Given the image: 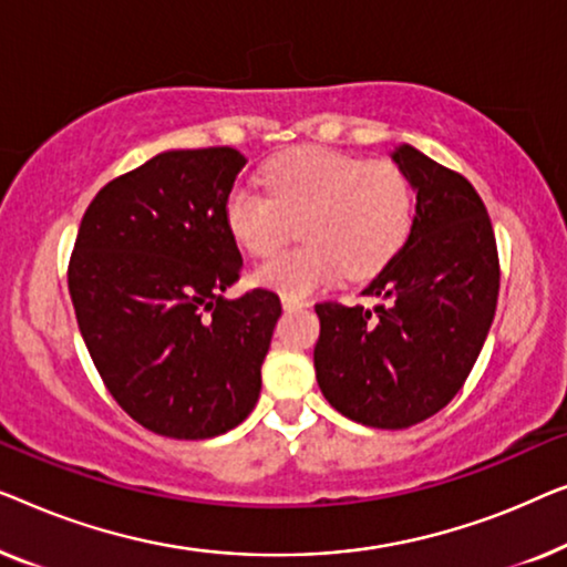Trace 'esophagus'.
<instances>
[{
	"mask_svg": "<svg viewBox=\"0 0 567 567\" xmlns=\"http://www.w3.org/2000/svg\"><path fill=\"white\" fill-rule=\"evenodd\" d=\"M308 300L306 298H295V295H282V308L285 310H298V308H306Z\"/></svg>",
	"mask_w": 567,
	"mask_h": 567,
	"instance_id": "34e87169",
	"label": "esophagus"
}]
</instances>
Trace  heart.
Here are the masks:
<instances>
[{
  "label": "heart",
  "mask_w": 567,
  "mask_h": 567,
  "mask_svg": "<svg viewBox=\"0 0 567 567\" xmlns=\"http://www.w3.org/2000/svg\"><path fill=\"white\" fill-rule=\"evenodd\" d=\"M267 193L230 189L226 226L254 257H269L300 223L306 244L254 269V282L308 295L341 275H378L401 251L413 223V189L390 162H364L331 148H295L265 169Z\"/></svg>",
  "instance_id": "heart-1"
}]
</instances>
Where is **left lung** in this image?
Wrapping results in <instances>:
<instances>
[{"instance_id":"left-lung-1","label":"left lung","mask_w":567,"mask_h":567,"mask_svg":"<svg viewBox=\"0 0 567 567\" xmlns=\"http://www.w3.org/2000/svg\"><path fill=\"white\" fill-rule=\"evenodd\" d=\"M390 156L416 189L411 234L362 290L378 306L318 302L313 364L341 416L409 429L465 385L496 316L501 269L475 187L409 143Z\"/></svg>"}]
</instances>
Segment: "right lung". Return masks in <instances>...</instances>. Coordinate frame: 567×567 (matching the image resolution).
<instances>
[{
    "label": "right lung",
    "instance_id": "right-lung-1",
    "mask_svg": "<svg viewBox=\"0 0 567 567\" xmlns=\"http://www.w3.org/2000/svg\"><path fill=\"white\" fill-rule=\"evenodd\" d=\"M244 164L228 146L148 158L94 195L71 251V302L102 382L169 440L226 434L259 401L280 298H223L244 265L223 213Z\"/></svg>",
    "mask_w": 567,
    "mask_h": 567
}]
</instances>
